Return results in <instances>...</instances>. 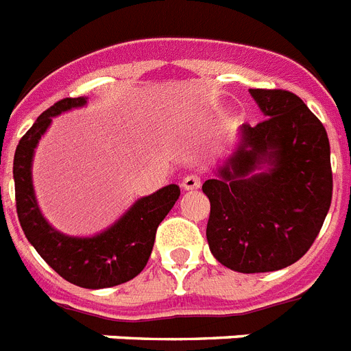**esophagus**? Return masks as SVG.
I'll list each match as a JSON object with an SVG mask.
<instances>
[{
	"label": "esophagus",
	"mask_w": 351,
	"mask_h": 351,
	"mask_svg": "<svg viewBox=\"0 0 351 351\" xmlns=\"http://www.w3.org/2000/svg\"><path fill=\"white\" fill-rule=\"evenodd\" d=\"M181 186L182 190H197V188L201 186V178L197 173H188V176L182 178Z\"/></svg>",
	"instance_id": "esophagus-1"
}]
</instances>
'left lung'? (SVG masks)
Returning a JSON list of instances; mask_svg holds the SVG:
<instances>
[{
	"label": "left lung",
	"instance_id": "8db88e82",
	"mask_svg": "<svg viewBox=\"0 0 351 351\" xmlns=\"http://www.w3.org/2000/svg\"><path fill=\"white\" fill-rule=\"evenodd\" d=\"M249 93L265 120L242 125L239 149L202 184L211 254L245 274L298 262L319 234L334 188L328 136L305 102L285 89Z\"/></svg>",
	"mask_w": 351,
	"mask_h": 351
}]
</instances>
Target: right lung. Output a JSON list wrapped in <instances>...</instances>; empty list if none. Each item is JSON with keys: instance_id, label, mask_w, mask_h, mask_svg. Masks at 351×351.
<instances>
[{"instance_id": "obj_1", "label": "right lung", "mask_w": 351, "mask_h": 351, "mask_svg": "<svg viewBox=\"0 0 351 351\" xmlns=\"http://www.w3.org/2000/svg\"><path fill=\"white\" fill-rule=\"evenodd\" d=\"M84 104V97L62 98L46 109L19 140L14 154L16 208L26 239L55 273L84 289H106L129 282L143 271L154 247L158 226L169 215L181 190L178 184H169L138 199L109 230L95 237L80 239L53 230L40 213L32 186L34 149L51 118Z\"/></svg>"}]
</instances>
